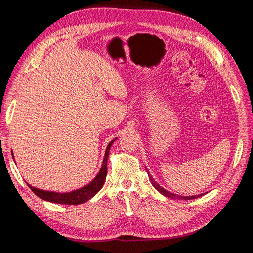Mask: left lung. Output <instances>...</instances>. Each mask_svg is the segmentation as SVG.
<instances>
[{"instance_id":"obj_1","label":"left lung","mask_w":253,"mask_h":253,"mask_svg":"<svg viewBox=\"0 0 253 253\" xmlns=\"http://www.w3.org/2000/svg\"><path fill=\"white\" fill-rule=\"evenodd\" d=\"M145 171H147V173L149 174V178L151 180V183L153 185V187H154L158 192L162 193L163 195H165L166 197H169V198H173V200H183V201H189V200H193V198H197V197H201L202 195L204 194H200V195H191V196H181V195H177V194H174L172 192H169V191H167L166 189H164L162 186L158 185V183L152 178V176L150 175L149 171L147 168H145Z\"/></svg>"}]
</instances>
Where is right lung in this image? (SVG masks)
I'll return each mask as SVG.
<instances>
[{
    "label": "right lung",
    "mask_w": 253,
    "mask_h": 253,
    "mask_svg": "<svg viewBox=\"0 0 253 253\" xmlns=\"http://www.w3.org/2000/svg\"><path fill=\"white\" fill-rule=\"evenodd\" d=\"M117 138L113 139L106 147L105 150V154H104V158L102 162V166L100 168V171L96 175V177L91 180L88 185L84 186L80 189L71 191V192H66V193H59V192H52V191H45V190H41L35 188L33 186H30L29 183H27V186L30 188V190L39 196L40 198L44 201H47L50 203H56V204H64V205H79V204H83L87 202L88 200H90L91 197L95 196V194L97 192L100 191V189L102 188L106 174H108V158L110 155V149L112 147V144L114 143V141L116 140Z\"/></svg>",
    "instance_id": "add662e5"
}]
</instances>
